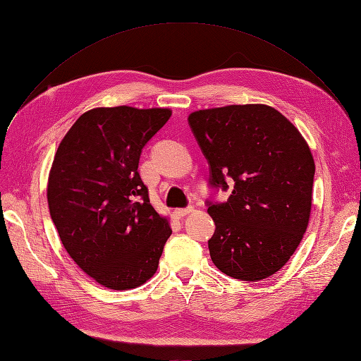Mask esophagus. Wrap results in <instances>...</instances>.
<instances>
[{
	"mask_svg": "<svg viewBox=\"0 0 361 361\" xmlns=\"http://www.w3.org/2000/svg\"><path fill=\"white\" fill-rule=\"evenodd\" d=\"M190 212H193V208H178V209H176V215L178 218H184L185 215H189Z\"/></svg>",
	"mask_w": 361,
	"mask_h": 361,
	"instance_id": "34e87169",
	"label": "esophagus"
}]
</instances>
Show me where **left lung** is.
Segmentation results:
<instances>
[{
  "label": "left lung",
  "instance_id": "left-lung-1",
  "mask_svg": "<svg viewBox=\"0 0 361 361\" xmlns=\"http://www.w3.org/2000/svg\"><path fill=\"white\" fill-rule=\"evenodd\" d=\"M226 203H208L211 259L224 274L258 281L277 273L308 227L316 165L302 134L274 107L230 104L189 115Z\"/></svg>",
  "mask_w": 361,
  "mask_h": 361
}]
</instances>
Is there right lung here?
Masks as SVG:
<instances>
[{"label": "right lung", "instance_id": "obj_1", "mask_svg": "<svg viewBox=\"0 0 361 361\" xmlns=\"http://www.w3.org/2000/svg\"><path fill=\"white\" fill-rule=\"evenodd\" d=\"M172 111L96 107L61 140L47 183V200L69 257L99 285L142 286L158 270L171 236L138 172L140 153Z\"/></svg>", "mask_w": 361, "mask_h": 361}]
</instances>
